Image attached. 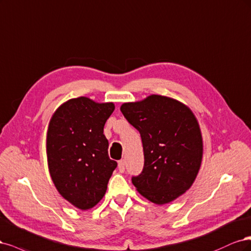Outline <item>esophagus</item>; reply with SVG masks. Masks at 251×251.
I'll use <instances>...</instances> for the list:
<instances>
[{
    "instance_id": "1",
    "label": "esophagus",
    "mask_w": 251,
    "mask_h": 251,
    "mask_svg": "<svg viewBox=\"0 0 251 251\" xmlns=\"http://www.w3.org/2000/svg\"><path fill=\"white\" fill-rule=\"evenodd\" d=\"M118 168H119V171H120L121 173H123V172L125 171V160H124V159L119 160Z\"/></svg>"
}]
</instances>
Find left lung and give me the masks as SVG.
Here are the masks:
<instances>
[{"instance_id":"obj_1","label":"left lung","mask_w":251,"mask_h":251,"mask_svg":"<svg viewBox=\"0 0 251 251\" xmlns=\"http://www.w3.org/2000/svg\"><path fill=\"white\" fill-rule=\"evenodd\" d=\"M123 116L140 132L144 168L131 181L153 203L171 202L190 189L202 159L197 120L182 103L158 95L121 106Z\"/></svg>"}]
</instances>
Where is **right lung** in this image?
I'll return each mask as SVG.
<instances>
[{
	"label": "right lung",
	"instance_id": "right-lung-1",
	"mask_svg": "<svg viewBox=\"0 0 251 251\" xmlns=\"http://www.w3.org/2000/svg\"><path fill=\"white\" fill-rule=\"evenodd\" d=\"M115 110L112 103L85 97L62 104L51 119L47 135L50 174L60 195L80 209L103 198L116 160L108 156L104 125Z\"/></svg>",
	"mask_w": 251,
	"mask_h": 251
}]
</instances>
